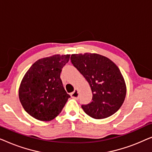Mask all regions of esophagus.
I'll list each match as a JSON object with an SVG mask.
<instances>
[{
	"mask_svg": "<svg viewBox=\"0 0 152 152\" xmlns=\"http://www.w3.org/2000/svg\"><path fill=\"white\" fill-rule=\"evenodd\" d=\"M70 96H71L72 98L77 99L79 98V93L77 91H75L74 92H72L71 94H70Z\"/></svg>",
	"mask_w": 152,
	"mask_h": 152,
	"instance_id": "1",
	"label": "esophagus"
}]
</instances>
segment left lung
Instances as JSON below:
<instances>
[{"label": "left lung", "mask_w": 152, "mask_h": 152, "mask_svg": "<svg viewBox=\"0 0 152 152\" xmlns=\"http://www.w3.org/2000/svg\"><path fill=\"white\" fill-rule=\"evenodd\" d=\"M70 60L92 91V101L82 105L85 113L95 119H103L117 112L126 93L125 82L118 66L109 58L94 53L75 54Z\"/></svg>", "instance_id": "obj_1"}]
</instances>
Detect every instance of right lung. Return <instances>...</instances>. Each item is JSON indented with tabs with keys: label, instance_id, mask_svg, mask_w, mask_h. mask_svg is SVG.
<instances>
[{
	"label": "right lung",
	"instance_id": "1",
	"mask_svg": "<svg viewBox=\"0 0 152 152\" xmlns=\"http://www.w3.org/2000/svg\"><path fill=\"white\" fill-rule=\"evenodd\" d=\"M70 55H55L39 59L32 65L20 83L18 96L26 111L41 121H50L61 113L68 99L60 78Z\"/></svg>",
	"mask_w": 152,
	"mask_h": 152
}]
</instances>
